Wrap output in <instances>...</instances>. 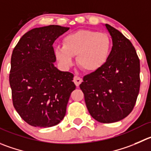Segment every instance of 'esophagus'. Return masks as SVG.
Masks as SVG:
<instances>
[{
	"instance_id": "1",
	"label": "esophagus",
	"mask_w": 151,
	"mask_h": 151,
	"mask_svg": "<svg viewBox=\"0 0 151 151\" xmlns=\"http://www.w3.org/2000/svg\"><path fill=\"white\" fill-rule=\"evenodd\" d=\"M73 81H74V83L76 85V87H78L80 85V84L81 83V81H82V78L81 77L78 76H76L74 77V78H73Z\"/></svg>"
}]
</instances>
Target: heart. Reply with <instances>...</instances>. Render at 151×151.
<instances>
[{"label": "heart", "instance_id": "1", "mask_svg": "<svg viewBox=\"0 0 151 151\" xmlns=\"http://www.w3.org/2000/svg\"><path fill=\"white\" fill-rule=\"evenodd\" d=\"M112 40L108 34L90 29H80L68 34L63 40V46L55 48V55L66 69L73 64L77 55V64L86 72L99 70L106 63L111 52Z\"/></svg>", "mask_w": 151, "mask_h": 151}]
</instances>
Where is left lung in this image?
<instances>
[{
  "instance_id": "left-lung-1",
  "label": "left lung",
  "mask_w": 151,
  "mask_h": 151,
  "mask_svg": "<svg viewBox=\"0 0 151 151\" xmlns=\"http://www.w3.org/2000/svg\"><path fill=\"white\" fill-rule=\"evenodd\" d=\"M113 47L105 64L83 78L80 88L92 117L101 123H113L132 112L140 89V61L130 40L105 24Z\"/></svg>"
}]
</instances>
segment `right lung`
Here are the masks:
<instances>
[{"label":"right lung","instance_id":"add662e5","mask_svg":"<svg viewBox=\"0 0 151 151\" xmlns=\"http://www.w3.org/2000/svg\"><path fill=\"white\" fill-rule=\"evenodd\" d=\"M68 29L58 25L32 29L12 51L9 73L12 103L19 116L34 127L58 124L76 89L73 73L60 71L53 64L56 60L53 43Z\"/></svg>","mask_w":151,"mask_h":151}]
</instances>
